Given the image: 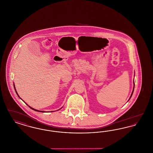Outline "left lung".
Listing matches in <instances>:
<instances>
[{"mask_svg":"<svg viewBox=\"0 0 153 153\" xmlns=\"http://www.w3.org/2000/svg\"><path fill=\"white\" fill-rule=\"evenodd\" d=\"M134 87H135V83H134V88H133V90H132V94H131V96H130L129 100L130 99V98H131V96H132V94H133V92H134Z\"/></svg>","mask_w":153,"mask_h":153,"instance_id":"obj_1","label":"left lung"}]
</instances>
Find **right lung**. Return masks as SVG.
<instances>
[{"label": "right lung", "mask_w": 153, "mask_h": 153, "mask_svg": "<svg viewBox=\"0 0 153 153\" xmlns=\"http://www.w3.org/2000/svg\"><path fill=\"white\" fill-rule=\"evenodd\" d=\"M14 87L15 90V92H16V94L18 95V93H17V92H16V89H15V87L14 84ZM18 96H19V95H18ZM30 108H31V109H33V110H34V111H38V112H45V111H39V110H36V109H34L33 108H32V107H30L29 106ZM51 112H53V111H51Z\"/></svg>", "instance_id": "obj_1"}]
</instances>
